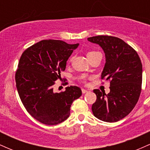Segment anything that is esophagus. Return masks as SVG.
Listing matches in <instances>:
<instances>
[{
  "mask_svg": "<svg viewBox=\"0 0 150 150\" xmlns=\"http://www.w3.org/2000/svg\"><path fill=\"white\" fill-rule=\"evenodd\" d=\"M89 92V91L87 90V89H82V94H85V93H87V92Z\"/></svg>",
  "mask_w": 150,
  "mask_h": 150,
  "instance_id": "34e87169",
  "label": "esophagus"
}]
</instances>
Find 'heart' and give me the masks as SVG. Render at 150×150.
Instances as JSON below:
<instances>
[{"mask_svg":"<svg viewBox=\"0 0 150 150\" xmlns=\"http://www.w3.org/2000/svg\"><path fill=\"white\" fill-rule=\"evenodd\" d=\"M97 53V52H96V51H89V52L87 53V58L89 57V56H92V55L94 54V53ZM84 80H85V78H84Z\"/></svg>","mask_w":150,"mask_h":150,"instance_id":"heart-1","label":"heart"}]
</instances>
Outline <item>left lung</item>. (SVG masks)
<instances>
[{
    "instance_id": "8db88e82",
    "label": "left lung",
    "mask_w": 150,
    "mask_h": 150,
    "mask_svg": "<svg viewBox=\"0 0 150 150\" xmlns=\"http://www.w3.org/2000/svg\"><path fill=\"white\" fill-rule=\"evenodd\" d=\"M99 44L106 56L102 80L110 81V92L94 89L97 100L92 104L94 116L105 122H116L131 112L140 97L142 81L140 58L133 48L118 37L107 35L88 38Z\"/></svg>"
}]
</instances>
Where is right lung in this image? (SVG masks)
<instances>
[{"label":"right lung","instance_id":"1","mask_svg":"<svg viewBox=\"0 0 150 150\" xmlns=\"http://www.w3.org/2000/svg\"><path fill=\"white\" fill-rule=\"evenodd\" d=\"M78 46L42 40L27 48L20 57L15 73L19 96L27 112L43 124L57 125L66 120L72 103L82 95L77 86L65 87L60 93L53 91L55 81L61 78V72Z\"/></svg>","mask_w":150,"mask_h":150}]
</instances>
